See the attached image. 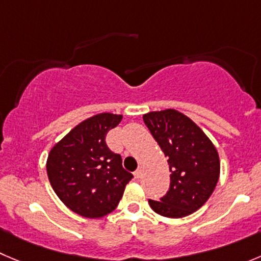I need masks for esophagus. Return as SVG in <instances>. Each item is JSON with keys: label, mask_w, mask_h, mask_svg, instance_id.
<instances>
[{"label": "esophagus", "mask_w": 261, "mask_h": 261, "mask_svg": "<svg viewBox=\"0 0 261 261\" xmlns=\"http://www.w3.org/2000/svg\"><path fill=\"white\" fill-rule=\"evenodd\" d=\"M141 174H142V170H141V169L136 170V172H135V178H136V179H138V178L141 177Z\"/></svg>", "instance_id": "esophagus-1"}]
</instances>
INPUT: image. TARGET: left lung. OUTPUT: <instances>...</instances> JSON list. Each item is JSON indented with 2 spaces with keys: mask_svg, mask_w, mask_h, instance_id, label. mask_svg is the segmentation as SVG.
<instances>
[{
  "mask_svg": "<svg viewBox=\"0 0 261 261\" xmlns=\"http://www.w3.org/2000/svg\"><path fill=\"white\" fill-rule=\"evenodd\" d=\"M143 121L168 158L169 191L151 209L166 218H183L200 209L214 192L220 163L217 148L188 116L173 109L151 111Z\"/></svg>",
  "mask_w": 261,
  "mask_h": 261,
  "instance_id": "obj_1",
  "label": "left lung"
}]
</instances>
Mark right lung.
Instances as JSON below:
<instances>
[{"mask_svg": "<svg viewBox=\"0 0 261 261\" xmlns=\"http://www.w3.org/2000/svg\"><path fill=\"white\" fill-rule=\"evenodd\" d=\"M123 115L97 114L74 126L49 151L47 175L55 193L71 212L89 219L110 214L118 206L132 173L121 156L106 145V135Z\"/></svg>", "mask_w": 261, "mask_h": 261, "instance_id": "1", "label": "right lung"}]
</instances>
